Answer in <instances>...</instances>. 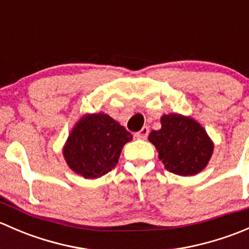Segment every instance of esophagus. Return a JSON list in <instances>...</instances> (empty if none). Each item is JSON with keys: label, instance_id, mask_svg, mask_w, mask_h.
Returning a JSON list of instances; mask_svg holds the SVG:
<instances>
[{"label": "esophagus", "instance_id": "obj_1", "mask_svg": "<svg viewBox=\"0 0 249 249\" xmlns=\"http://www.w3.org/2000/svg\"><path fill=\"white\" fill-rule=\"evenodd\" d=\"M148 134H149V129H148V126H143L142 129H141L136 134V137L139 140H145L148 137Z\"/></svg>", "mask_w": 249, "mask_h": 249}]
</instances>
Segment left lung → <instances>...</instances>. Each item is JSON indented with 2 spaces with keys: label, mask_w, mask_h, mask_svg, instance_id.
Segmentation results:
<instances>
[{
  "label": "left lung",
  "mask_w": 249,
  "mask_h": 249,
  "mask_svg": "<svg viewBox=\"0 0 249 249\" xmlns=\"http://www.w3.org/2000/svg\"><path fill=\"white\" fill-rule=\"evenodd\" d=\"M161 129L148 136L159 152V159L167 171L178 176L201 172L213 154L214 143L202 125L192 117L170 113L160 119Z\"/></svg>",
  "instance_id": "left-lung-1"
}]
</instances>
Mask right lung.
I'll use <instances>...</instances> for the list:
<instances>
[{"label":"right lung","mask_w":249,"mask_h":249,"mask_svg":"<svg viewBox=\"0 0 249 249\" xmlns=\"http://www.w3.org/2000/svg\"><path fill=\"white\" fill-rule=\"evenodd\" d=\"M132 140L124 126L105 113H87L74 124L64 148L66 164L85 179L112 171L123 147Z\"/></svg>","instance_id":"1"}]
</instances>
